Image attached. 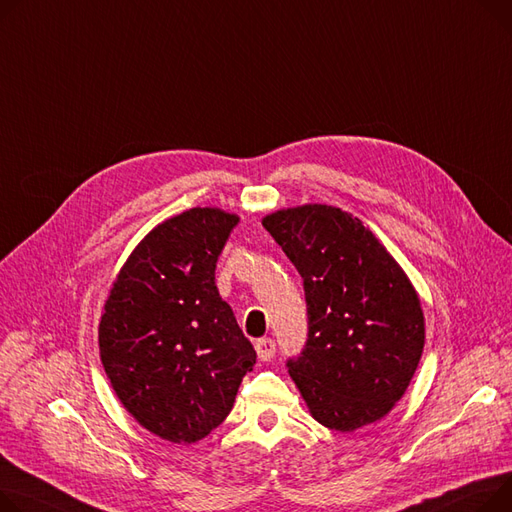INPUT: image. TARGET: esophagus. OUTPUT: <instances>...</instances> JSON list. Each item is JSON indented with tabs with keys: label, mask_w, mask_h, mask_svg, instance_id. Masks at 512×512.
Listing matches in <instances>:
<instances>
[{
	"label": "esophagus",
	"mask_w": 512,
	"mask_h": 512,
	"mask_svg": "<svg viewBox=\"0 0 512 512\" xmlns=\"http://www.w3.org/2000/svg\"><path fill=\"white\" fill-rule=\"evenodd\" d=\"M255 350L261 360H271L276 356V342L271 337H261L255 342Z\"/></svg>",
	"instance_id": "34e87169"
}]
</instances>
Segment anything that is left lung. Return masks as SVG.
Segmentation results:
<instances>
[{
	"label": "left lung",
	"instance_id": "1",
	"mask_svg": "<svg viewBox=\"0 0 512 512\" xmlns=\"http://www.w3.org/2000/svg\"><path fill=\"white\" fill-rule=\"evenodd\" d=\"M261 224L304 282L309 339L288 372L311 416L337 432L383 420L424 350L410 278L362 220L339 208L304 203Z\"/></svg>",
	"mask_w": 512,
	"mask_h": 512
}]
</instances>
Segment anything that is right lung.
I'll use <instances>...</instances> for the list:
<instances>
[{"instance_id": "right-lung-1", "label": "right lung", "mask_w": 512, "mask_h": 512, "mask_svg": "<svg viewBox=\"0 0 512 512\" xmlns=\"http://www.w3.org/2000/svg\"><path fill=\"white\" fill-rule=\"evenodd\" d=\"M236 214L191 208L154 226L109 290L98 348L113 391L148 432L191 445L230 414L257 354L216 288Z\"/></svg>"}]
</instances>
